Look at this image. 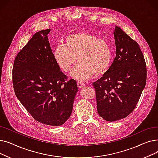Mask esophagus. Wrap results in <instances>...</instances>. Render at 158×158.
<instances>
[{"mask_svg": "<svg viewBox=\"0 0 158 158\" xmlns=\"http://www.w3.org/2000/svg\"><path fill=\"white\" fill-rule=\"evenodd\" d=\"M77 86L79 88H82L85 86V84L83 83V82H77Z\"/></svg>", "mask_w": 158, "mask_h": 158, "instance_id": "esophagus-1", "label": "esophagus"}]
</instances>
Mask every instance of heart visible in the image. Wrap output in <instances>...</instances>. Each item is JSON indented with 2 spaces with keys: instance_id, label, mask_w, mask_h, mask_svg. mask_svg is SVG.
<instances>
[{
  "instance_id": "heart-1",
  "label": "heart",
  "mask_w": 158,
  "mask_h": 158,
  "mask_svg": "<svg viewBox=\"0 0 158 158\" xmlns=\"http://www.w3.org/2000/svg\"><path fill=\"white\" fill-rule=\"evenodd\" d=\"M53 56L57 64L65 72L71 70L77 57L79 63L70 73L77 81L89 79L95 73H104L110 67L112 61L110 44L88 32L68 36L64 40V45H58L55 47Z\"/></svg>"
}]
</instances>
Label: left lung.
<instances>
[{
    "instance_id": "left-lung-1",
    "label": "left lung",
    "mask_w": 158,
    "mask_h": 158,
    "mask_svg": "<svg viewBox=\"0 0 158 158\" xmlns=\"http://www.w3.org/2000/svg\"><path fill=\"white\" fill-rule=\"evenodd\" d=\"M116 57L102 77L93 83L98 114L117 121L134 110L144 89L147 69L139 46L119 27L114 31Z\"/></svg>"
}]
</instances>
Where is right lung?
<instances>
[{
    "label": "right lung",
    "instance_id": "right-lung-1",
    "mask_svg": "<svg viewBox=\"0 0 158 158\" xmlns=\"http://www.w3.org/2000/svg\"><path fill=\"white\" fill-rule=\"evenodd\" d=\"M51 29L36 32L16 56L13 67L15 93L36 120L61 126L70 117L78 91L54 60L47 35Z\"/></svg>",
    "mask_w": 158,
    "mask_h": 158
}]
</instances>
